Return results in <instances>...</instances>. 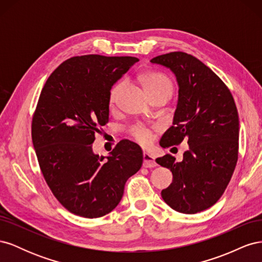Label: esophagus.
<instances>
[{"label":"esophagus","mask_w":262,"mask_h":262,"mask_svg":"<svg viewBox=\"0 0 262 262\" xmlns=\"http://www.w3.org/2000/svg\"><path fill=\"white\" fill-rule=\"evenodd\" d=\"M157 164L155 162V158L148 154V153H144L143 154V167L145 168H150V167H155Z\"/></svg>","instance_id":"obj_1"}]
</instances>
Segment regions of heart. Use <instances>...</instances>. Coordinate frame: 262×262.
Returning <instances> with one entry per match:
<instances>
[{
  "mask_svg": "<svg viewBox=\"0 0 262 262\" xmlns=\"http://www.w3.org/2000/svg\"><path fill=\"white\" fill-rule=\"evenodd\" d=\"M140 81L143 85L145 92L147 95H153L155 93H160V92H166L171 95L172 93V83L169 80V78L162 74V73H157V72H147L142 74L140 76ZM124 87L123 82H118L116 83L112 89H110L109 92V104L110 106H113L116 104V101L119 97V95L122 92ZM131 137L136 140L138 143L142 145H147L150 143V141L153 139V134L152 131L149 129L145 128L143 125H134L130 130Z\"/></svg>",
  "mask_w": 262,
  "mask_h": 262,
  "instance_id": "1",
  "label": "heart"
}]
</instances>
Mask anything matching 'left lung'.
<instances>
[{
    "mask_svg": "<svg viewBox=\"0 0 262 262\" xmlns=\"http://www.w3.org/2000/svg\"><path fill=\"white\" fill-rule=\"evenodd\" d=\"M150 62L168 68L179 85L173 125L164 133L161 146L179 145L184 140L189 145L181 162L170 154L156 158L173 178L162 198L179 213L201 212L224 193L238 160L239 120L233 95L191 54L169 52Z\"/></svg>",
    "mask_w": 262,
    "mask_h": 262,
    "instance_id": "left-lung-1",
    "label": "left lung"
}]
</instances>
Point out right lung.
<instances>
[{"instance_id": "1", "label": "right lung", "mask_w": 262, "mask_h": 262, "mask_svg": "<svg viewBox=\"0 0 262 262\" xmlns=\"http://www.w3.org/2000/svg\"><path fill=\"white\" fill-rule=\"evenodd\" d=\"M138 58L87 54L68 59L47 80L31 122L43 178L71 213L96 219L120 202L143 153L129 140L110 155L94 154L95 134L109 121V92Z\"/></svg>"}]
</instances>
